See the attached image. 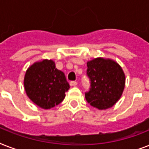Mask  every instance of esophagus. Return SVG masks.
Listing matches in <instances>:
<instances>
[{
	"mask_svg": "<svg viewBox=\"0 0 149 149\" xmlns=\"http://www.w3.org/2000/svg\"><path fill=\"white\" fill-rule=\"evenodd\" d=\"M70 85L71 86H76L77 85V81H70Z\"/></svg>",
	"mask_w": 149,
	"mask_h": 149,
	"instance_id": "esophagus-1",
	"label": "esophagus"
}]
</instances>
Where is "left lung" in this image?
Returning <instances> with one entry per match:
<instances>
[{"mask_svg": "<svg viewBox=\"0 0 149 149\" xmlns=\"http://www.w3.org/2000/svg\"><path fill=\"white\" fill-rule=\"evenodd\" d=\"M86 76L91 81L85 93L86 101L99 110L110 108L120 99L125 84V76L118 63L111 59L97 58L87 62Z\"/></svg>", "mask_w": 149, "mask_h": 149, "instance_id": "left-lung-1", "label": "left lung"}]
</instances>
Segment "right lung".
<instances>
[{
  "mask_svg": "<svg viewBox=\"0 0 149 149\" xmlns=\"http://www.w3.org/2000/svg\"><path fill=\"white\" fill-rule=\"evenodd\" d=\"M24 86L28 97L36 105L50 109L60 104L70 89L65 74L52 60L34 63L26 71Z\"/></svg>",
  "mask_w": 149,
  "mask_h": 149,
  "instance_id": "1",
  "label": "right lung"
}]
</instances>
